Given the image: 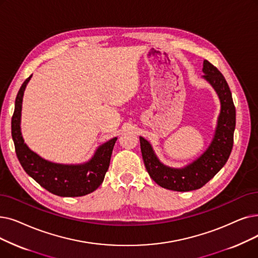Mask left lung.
Returning <instances> with one entry per match:
<instances>
[{"instance_id":"left-lung-1","label":"left lung","mask_w":258,"mask_h":258,"mask_svg":"<svg viewBox=\"0 0 258 258\" xmlns=\"http://www.w3.org/2000/svg\"><path fill=\"white\" fill-rule=\"evenodd\" d=\"M203 72L205 74L203 78L215 89L220 101V113L214 137L208 149L193 162L175 169L163 164L155 154L151 143L139 137L142 158L149 175L157 184L172 191L188 192L204 186L226 164L233 148L236 111L230 87L222 74L207 60L204 61Z\"/></svg>"}]
</instances>
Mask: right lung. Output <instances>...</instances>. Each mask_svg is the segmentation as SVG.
I'll use <instances>...</instances> for the list:
<instances>
[{
    "label": "right lung",
    "mask_w": 258,
    "mask_h": 258,
    "mask_svg": "<svg viewBox=\"0 0 258 258\" xmlns=\"http://www.w3.org/2000/svg\"><path fill=\"white\" fill-rule=\"evenodd\" d=\"M31 76L27 78L20 88L16 98L14 116L11 119V135L21 165L42 187L54 195L79 197L94 192L104 180L117 137L99 145L91 159L79 164L51 162L31 151L24 142L21 133L22 102Z\"/></svg>",
    "instance_id": "obj_1"
}]
</instances>
